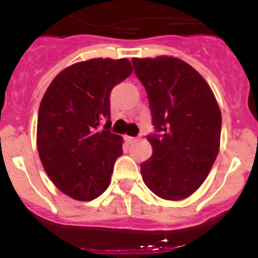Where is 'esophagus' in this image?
Masks as SVG:
<instances>
[{
	"instance_id": "esophagus-1",
	"label": "esophagus",
	"mask_w": 258,
	"mask_h": 258,
	"mask_svg": "<svg viewBox=\"0 0 258 258\" xmlns=\"http://www.w3.org/2000/svg\"><path fill=\"white\" fill-rule=\"evenodd\" d=\"M125 140L127 141V143H133V142H136L137 138H136V137H129V136H126V137H125Z\"/></svg>"
}]
</instances>
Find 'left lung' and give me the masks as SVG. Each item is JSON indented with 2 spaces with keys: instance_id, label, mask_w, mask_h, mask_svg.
Instances as JSON below:
<instances>
[{
  "instance_id": "1",
  "label": "left lung",
  "mask_w": 258,
  "mask_h": 258,
  "mask_svg": "<svg viewBox=\"0 0 258 258\" xmlns=\"http://www.w3.org/2000/svg\"><path fill=\"white\" fill-rule=\"evenodd\" d=\"M132 63L155 126L147 136L152 155L141 164L142 178L161 199H184L206 181L217 157L220 107L206 80L181 59L133 58Z\"/></svg>"
}]
</instances>
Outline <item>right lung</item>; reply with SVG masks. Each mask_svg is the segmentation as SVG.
Returning a JSON list of instances; mask_svg holds the SVG:
<instances>
[{
    "label": "right lung",
    "mask_w": 258,
    "mask_h": 258,
    "mask_svg": "<svg viewBox=\"0 0 258 258\" xmlns=\"http://www.w3.org/2000/svg\"><path fill=\"white\" fill-rule=\"evenodd\" d=\"M131 74L127 59L75 63L56 75L41 101V163L52 183L72 199L89 202L108 187L122 154V138L109 129V93Z\"/></svg>",
    "instance_id": "add662e5"
}]
</instances>
